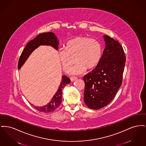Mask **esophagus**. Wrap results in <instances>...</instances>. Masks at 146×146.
Masks as SVG:
<instances>
[{"mask_svg": "<svg viewBox=\"0 0 146 146\" xmlns=\"http://www.w3.org/2000/svg\"><path fill=\"white\" fill-rule=\"evenodd\" d=\"M70 80H71V82H74V81H75V80H76L77 79V78L76 77H71L70 78Z\"/></svg>", "mask_w": 146, "mask_h": 146, "instance_id": "34e87169", "label": "esophagus"}]
</instances>
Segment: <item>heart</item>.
Masks as SVG:
<instances>
[{"mask_svg":"<svg viewBox=\"0 0 146 146\" xmlns=\"http://www.w3.org/2000/svg\"><path fill=\"white\" fill-rule=\"evenodd\" d=\"M103 54V46L97 40L86 36H77L68 41L65 50L58 52L62 68L68 72L73 65L72 58L76 57L77 65L70 73L79 75L88 69H92L99 64Z\"/></svg>","mask_w":146,"mask_h":146,"instance_id":"b5f03b06","label":"heart"}]
</instances>
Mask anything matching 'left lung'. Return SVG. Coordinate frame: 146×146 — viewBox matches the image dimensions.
<instances>
[{"mask_svg":"<svg viewBox=\"0 0 146 146\" xmlns=\"http://www.w3.org/2000/svg\"><path fill=\"white\" fill-rule=\"evenodd\" d=\"M103 56L93 70L83 78L84 100L92 109L106 106L114 98L122 84L126 57L120 43L107 35Z\"/></svg>","mask_w":146,"mask_h":146,"instance_id":"8db88e82","label":"left lung"}]
</instances>
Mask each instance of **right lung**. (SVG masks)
<instances>
[{
	"label": "right lung",
	"mask_w": 146,
	"mask_h": 146,
	"mask_svg": "<svg viewBox=\"0 0 146 146\" xmlns=\"http://www.w3.org/2000/svg\"><path fill=\"white\" fill-rule=\"evenodd\" d=\"M59 44L60 43L57 37L53 33L48 32L38 35L33 40H31L26 44L19 58L18 63V69H20L21 68L30 54L40 46H50L53 47L55 50H58ZM70 82V80L69 78L64 75L62 76L60 85L59 86L57 91L55 94L53 95L50 102L43 106L39 107L34 106V108L38 111L44 113L51 112L56 110L59 107L62 102V90L66 85L69 84ZM31 105L33 106V104Z\"/></svg>",
	"instance_id": "1"
}]
</instances>
